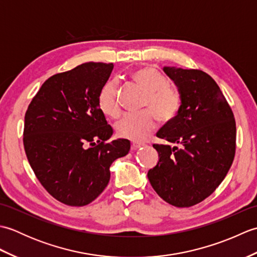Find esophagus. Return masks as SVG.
<instances>
[{
    "label": "esophagus",
    "mask_w": 257,
    "mask_h": 257,
    "mask_svg": "<svg viewBox=\"0 0 257 257\" xmlns=\"http://www.w3.org/2000/svg\"><path fill=\"white\" fill-rule=\"evenodd\" d=\"M145 144H141V143H133V146H132V149L133 150H137L139 148H141V147H144Z\"/></svg>",
    "instance_id": "34e87169"
}]
</instances>
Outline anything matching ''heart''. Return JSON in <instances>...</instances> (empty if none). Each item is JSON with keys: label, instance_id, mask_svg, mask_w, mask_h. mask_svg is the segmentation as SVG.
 I'll return each instance as SVG.
<instances>
[{"label": "heart", "instance_id": "b5f03b06", "mask_svg": "<svg viewBox=\"0 0 257 257\" xmlns=\"http://www.w3.org/2000/svg\"><path fill=\"white\" fill-rule=\"evenodd\" d=\"M133 79L146 92L144 107L150 110L138 113H125L116 123V132L122 138L144 141L154 133L156 116L161 121H169L178 113L181 98L176 88L169 85L165 75L155 68H140L133 73ZM118 81L109 80L102 86L98 105L109 117H116L120 111L118 103Z\"/></svg>", "mask_w": 257, "mask_h": 257}]
</instances>
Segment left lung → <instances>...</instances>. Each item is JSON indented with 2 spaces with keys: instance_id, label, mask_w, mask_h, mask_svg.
I'll use <instances>...</instances> for the list:
<instances>
[{
  "instance_id": "left-lung-1",
  "label": "left lung",
  "mask_w": 257,
  "mask_h": 257,
  "mask_svg": "<svg viewBox=\"0 0 257 257\" xmlns=\"http://www.w3.org/2000/svg\"><path fill=\"white\" fill-rule=\"evenodd\" d=\"M163 72L177 86L181 103L157 137L179 147L154 145L159 160L148 171V179L169 204L189 207L214 192L230 170L235 155V120L210 75L174 66H165Z\"/></svg>"
}]
</instances>
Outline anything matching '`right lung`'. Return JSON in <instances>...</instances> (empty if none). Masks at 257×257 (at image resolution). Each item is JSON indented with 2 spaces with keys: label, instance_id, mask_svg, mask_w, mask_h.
Returning <instances> with one entry per match:
<instances>
[{
  "label": "right lung",
  "instance_id": "obj_1",
  "mask_svg": "<svg viewBox=\"0 0 257 257\" xmlns=\"http://www.w3.org/2000/svg\"><path fill=\"white\" fill-rule=\"evenodd\" d=\"M112 63H85L42 85L24 119V149L47 192L64 204H89L107 187L111 163L130 150L106 141L112 128L98 105Z\"/></svg>",
  "mask_w": 257,
  "mask_h": 257
}]
</instances>
